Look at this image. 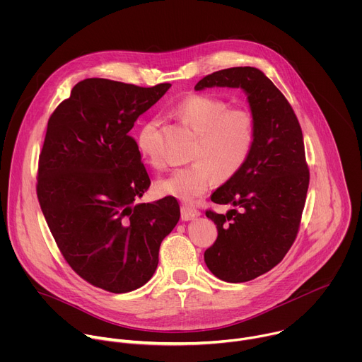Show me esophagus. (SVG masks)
<instances>
[{
	"label": "esophagus",
	"mask_w": 362,
	"mask_h": 362,
	"mask_svg": "<svg viewBox=\"0 0 362 362\" xmlns=\"http://www.w3.org/2000/svg\"><path fill=\"white\" fill-rule=\"evenodd\" d=\"M180 214H182V221H192V219L200 216V212L197 209L192 208V206H182Z\"/></svg>",
	"instance_id": "esophagus-1"
}]
</instances>
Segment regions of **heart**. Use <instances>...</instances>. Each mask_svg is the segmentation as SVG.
Listing matches in <instances>:
<instances>
[{
	"label": "heart",
	"instance_id": "b5f03b06",
	"mask_svg": "<svg viewBox=\"0 0 362 362\" xmlns=\"http://www.w3.org/2000/svg\"><path fill=\"white\" fill-rule=\"evenodd\" d=\"M173 116L196 134L190 159L156 182L165 196L189 202L208 190L214 176L219 180L235 177L249 160L255 147L257 122L245 107H230L214 94H192L173 107ZM159 120L147 119L136 132V146L154 168L162 165L156 148Z\"/></svg>",
	"mask_w": 362,
	"mask_h": 362
}]
</instances>
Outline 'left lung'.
Returning <instances> with one entry per match:
<instances>
[{"label": "left lung", "mask_w": 362, "mask_h": 362, "mask_svg": "<svg viewBox=\"0 0 362 362\" xmlns=\"http://www.w3.org/2000/svg\"><path fill=\"white\" fill-rule=\"evenodd\" d=\"M240 87L257 122L253 151L243 169L214 194L232 204L226 215L206 211L218 228L204 250L209 271L226 282H247L275 268L296 239L309 186L299 122L286 97L255 67H232L203 77L196 90Z\"/></svg>", "instance_id": "8db88e82"}]
</instances>
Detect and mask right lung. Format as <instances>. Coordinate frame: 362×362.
Returning <instances> with one entry per match:
<instances>
[{
  "label": "right lung",
  "mask_w": 362,
  "mask_h": 362,
  "mask_svg": "<svg viewBox=\"0 0 362 362\" xmlns=\"http://www.w3.org/2000/svg\"><path fill=\"white\" fill-rule=\"evenodd\" d=\"M169 87L86 78L48 119L37 172L42 215L71 269L113 293L153 276L180 218L173 196L136 203L150 177L129 134Z\"/></svg>",
  "instance_id": "1"
}]
</instances>
